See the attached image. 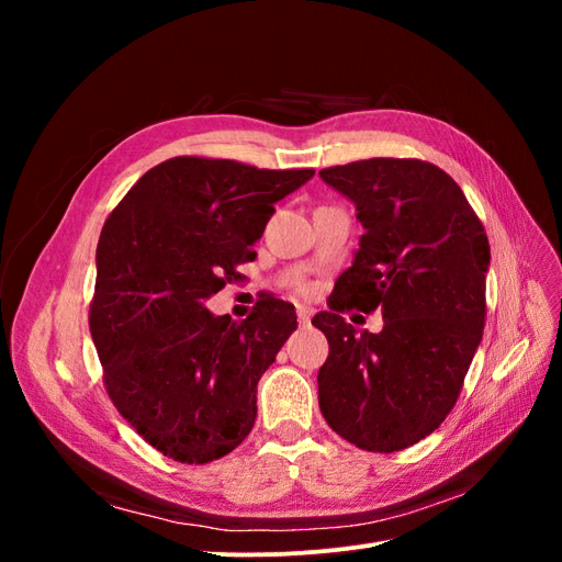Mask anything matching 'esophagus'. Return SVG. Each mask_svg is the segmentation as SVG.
<instances>
[{
  "instance_id": "obj_1",
  "label": "esophagus",
  "mask_w": 562,
  "mask_h": 562,
  "mask_svg": "<svg viewBox=\"0 0 562 562\" xmlns=\"http://www.w3.org/2000/svg\"><path fill=\"white\" fill-rule=\"evenodd\" d=\"M312 316H314V310H312V307H304V304H297V321H300V326H310Z\"/></svg>"
}]
</instances>
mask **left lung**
I'll list each match as a JSON object with an SVG mask.
<instances>
[{
    "mask_svg": "<svg viewBox=\"0 0 562 562\" xmlns=\"http://www.w3.org/2000/svg\"><path fill=\"white\" fill-rule=\"evenodd\" d=\"M321 180L363 225L339 274L333 312L312 318L328 337L318 405L335 434L370 452H396L448 417L485 326L490 244L459 184L417 159L323 168ZM380 308L385 328L359 334L335 315Z\"/></svg>",
    "mask_w": 562,
    "mask_h": 562,
    "instance_id": "8db88e82",
    "label": "left lung"
}]
</instances>
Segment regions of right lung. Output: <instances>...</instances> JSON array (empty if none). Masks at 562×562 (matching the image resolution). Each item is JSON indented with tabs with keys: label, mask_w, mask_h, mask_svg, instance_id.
Returning <instances> with one entry per match:
<instances>
[{
	"label": "right lung",
	"mask_w": 562,
	"mask_h": 562,
	"mask_svg": "<svg viewBox=\"0 0 562 562\" xmlns=\"http://www.w3.org/2000/svg\"><path fill=\"white\" fill-rule=\"evenodd\" d=\"M312 178L176 157L135 182L100 232L89 323L108 394L176 462H213L252 429L258 382L297 328L295 307L267 297L232 321L206 300L255 260L274 203Z\"/></svg>",
	"instance_id": "1"
}]
</instances>
